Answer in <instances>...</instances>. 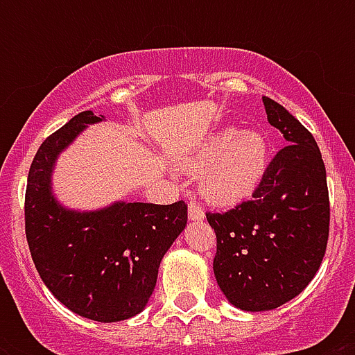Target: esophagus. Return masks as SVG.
I'll return each instance as SVG.
<instances>
[{
    "label": "esophagus",
    "mask_w": 355,
    "mask_h": 355,
    "mask_svg": "<svg viewBox=\"0 0 355 355\" xmlns=\"http://www.w3.org/2000/svg\"><path fill=\"white\" fill-rule=\"evenodd\" d=\"M188 217L189 221H195L199 223L205 219V210H202V206L199 205V202H195V200H191L188 205Z\"/></svg>",
    "instance_id": "obj_1"
}]
</instances>
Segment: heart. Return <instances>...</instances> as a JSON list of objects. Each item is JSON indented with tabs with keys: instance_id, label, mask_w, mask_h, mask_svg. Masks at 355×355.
<instances>
[{
	"instance_id": "heart-1",
	"label": "heart",
	"mask_w": 355,
	"mask_h": 355,
	"mask_svg": "<svg viewBox=\"0 0 355 355\" xmlns=\"http://www.w3.org/2000/svg\"><path fill=\"white\" fill-rule=\"evenodd\" d=\"M270 164L269 139L258 130L225 127L210 134L189 156L188 167L202 173L200 193L216 206H236L250 199Z\"/></svg>"
}]
</instances>
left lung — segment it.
Wrapping results in <instances>:
<instances>
[{
	"mask_svg": "<svg viewBox=\"0 0 355 355\" xmlns=\"http://www.w3.org/2000/svg\"><path fill=\"white\" fill-rule=\"evenodd\" d=\"M267 119L287 145L270 160L252 199L206 214L216 230L214 275L243 311L280 308L317 275L330 232V199L319 145L308 128L263 97Z\"/></svg>",
	"mask_w": 355,
	"mask_h": 355,
	"instance_id": "8db88e82",
	"label": "left lung"
}]
</instances>
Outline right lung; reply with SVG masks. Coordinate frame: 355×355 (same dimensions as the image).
Here are the masks:
<instances>
[{"label": "right lung", "mask_w": 355, "mask_h": 355, "mask_svg": "<svg viewBox=\"0 0 355 355\" xmlns=\"http://www.w3.org/2000/svg\"><path fill=\"white\" fill-rule=\"evenodd\" d=\"M92 110L77 114L36 150L25 191V234L42 282L73 313L118 322L149 302L164 254L188 223V205L114 202L101 210H69L51 188L53 169L88 125L103 121Z\"/></svg>", "instance_id": "add662e5"}]
</instances>
